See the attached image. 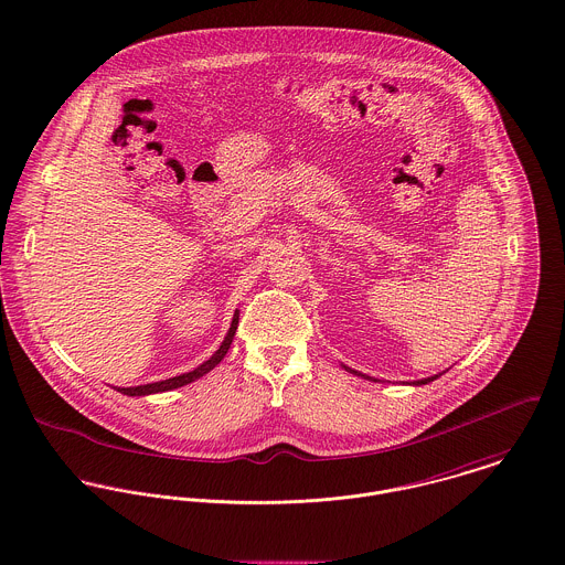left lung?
<instances>
[{
  "instance_id": "left-lung-1",
  "label": "left lung",
  "mask_w": 565,
  "mask_h": 565,
  "mask_svg": "<svg viewBox=\"0 0 565 565\" xmlns=\"http://www.w3.org/2000/svg\"><path fill=\"white\" fill-rule=\"evenodd\" d=\"M345 372H350V374H354V376H363V379H367V381H376V379H372V376H367V374H361V372H356V370H352V367H348V365H341ZM444 372H439V374H435V376H428V379H419V381H413V383H406V385H415V387H419V385H428V383H433L435 379H439Z\"/></svg>"
}]
</instances>
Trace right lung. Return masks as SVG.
<instances>
[{"instance_id": "right-lung-1", "label": "right lung", "mask_w": 565, "mask_h": 565, "mask_svg": "<svg viewBox=\"0 0 565 565\" xmlns=\"http://www.w3.org/2000/svg\"><path fill=\"white\" fill-rule=\"evenodd\" d=\"M237 326H239V311H235L231 328H228V332H226L222 345L215 350V354H213L209 361H204L202 365H198L195 370H191V372H186V374H180V376H173V379H164V381H159V383H148V385H137V387H115V390H117L119 394H124V396H150V394H161V392H171V390L184 387V385H189V383L202 379V376L209 374L215 365H220V361L226 356V352H228V348H231V343H233V339H235Z\"/></svg>"}]
</instances>
